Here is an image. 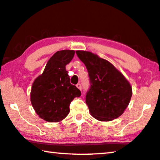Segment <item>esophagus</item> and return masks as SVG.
<instances>
[{"label":"esophagus","instance_id":"34e87169","mask_svg":"<svg viewBox=\"0 0 160 160\" xmlns=\"http://www.w3.org/2000/svg\"><path fill=\"white\" fill-rule=\"evenodd\" d=\"M77 88H78V89H80V90H82V85H81V83H77Z\"/></svg>","mask_w":160,"mask_h":160}]
</instances>
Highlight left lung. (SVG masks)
<instances>
[{
  "instance_id": "left-lung-1",
  "label": "left lung",
  "mask_w": 160,
  "mask_h": 160,
  "mask_svg": "<svg viewBox=\"0 0 160 160\" xmlns=\"http://www.w3.org/2000/svg\"><path fill=\"white\" fill-rule=\"evenodd\" d=\"M76 53L85 64L89 77L86 103L91 114L103 122L121 116L132 95L128 81L108 61L88 51Z\"/></svg>"
}]
</instances>
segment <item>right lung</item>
<instances>
[{
	"instance_id": "add662e5",
	"label": "right lung",
	"mask_w": 160,
	"mask_h": 160,
	"mask_svg": "<svg viewBox=\"0 0 160 160\" xmlns=\"http://www.w3.org/2000/svg\"><path fill=\"white\" fill-rule=\"evenodd\" d=\"M75 54L73 50L55 53L46 63L43 73L32 85L31 101L33 109L41 119L49 122L63 120L70 112L69 106L81 91L70 83L66 66Z\"/></svg>"
}]
</instances>
